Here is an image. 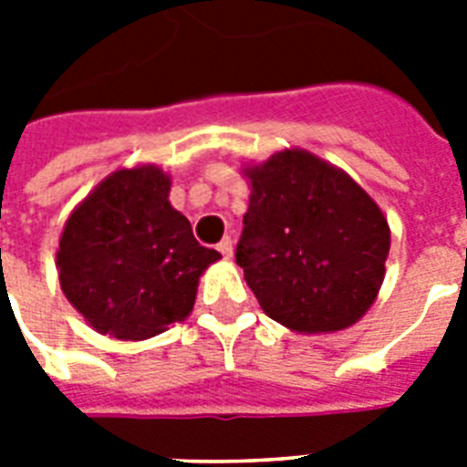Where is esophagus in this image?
I'll list each match as a JSON object with an SVG mask.
<instances>
[{
    "mask_svg": "<svg viewBox=\"0 0 467 467\" xmlns=\"http://www.w3.org/2000/svg\"><path fill=\"white\" fill-rule=\"evenodd\" d=\"M218 252L225 256V259H230V256H233V237H223V242L218 244Z\"/></svg>",
    "mask_w": 467,
    "mask_h": 467,
    "instance_id": "1",
    "label": "esophagus"
}]
</instances>
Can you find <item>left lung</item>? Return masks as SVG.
I'll list each match as a JSON object with an SVG mask.
<instances>
[{
    "mask_svg": "<svg viewBox=\"0 0 467 467\" xmlns=\"http://www.w3.org/2000/svg\"><path fill=\"white\" fill-rule=\"evenodd\" d=\"M247 176L252 196L234 259L262 310L306 334L361 319L390 252L376 201L306 150H284Z\"/></svg>",
    "mask_w": 467,
    "mask_h": 467,
    "instance_id": "8db88e82",
    "label": "left lung"
}]
</instances>
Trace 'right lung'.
Instances as JSON below:
<instances>
[{
  "label": "right lung",
  "mask_w": 467,
  "mask_h": 467,
  "mask_svg": "<svg viewBox=\"0 0 467 467\" xmlns=\"http://www.w3.org/2000/svg\"><path fill=\"white\" fill-rule=\"evenodd\" d=\"M218 259L171 208L169 176L152 164L106 176L67 218L57 249L65 298L97 332L126 341L189 317L198 276Z\"/></svg>",
  "instance_id": "1"
}]
</instances>
